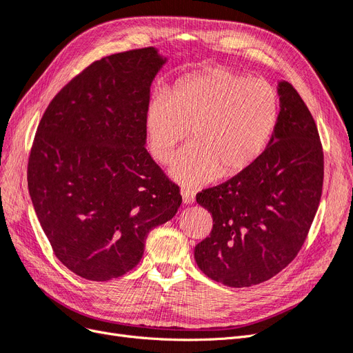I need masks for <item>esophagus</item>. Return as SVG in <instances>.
Wrapping results in <instances>:
<instances>
[{
  "instance_id": "1",
  "label": "esophagus",
  "mask_w": 353,
  "mask_h": 353,
  "mask_svg": "<svg viewBox=\"0 0 353 353\" xmlns=\"http://www.w3.org/2000/svg\"><path fill=\"white\" fill-rule=\"evenodd\" d=\"M182 201H184L185 204H192L194 201H196V192L190 188H184L182 190Z\"/></svg>"
}]
</instances>
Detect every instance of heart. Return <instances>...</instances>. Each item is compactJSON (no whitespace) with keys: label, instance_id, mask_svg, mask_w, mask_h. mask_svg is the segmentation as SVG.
Listing matches in <instances>:
<instances>
[{"label":"heart","instance_id":"b5f03b06","mask_svg":"<svg viewBox=\"0 0 353 353\" xmlns=\"http://www.w3.org/2000/svg\"><path fill=\"white\" fill-rule=\"evenodd\" d=\"M279 99L263 79L226 67L182 77L168 94L156 98L145 115L152 154L172 161L192 130L194 143L172 163L171 176L184 185H203L235 176L257 162L274 132Z\"/></svg>","mask_w":353,"mask_h":353}]
</instances>
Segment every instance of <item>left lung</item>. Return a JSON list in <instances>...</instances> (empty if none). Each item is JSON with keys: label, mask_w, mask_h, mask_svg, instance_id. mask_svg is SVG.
<instances>
[{"label": "left lung", "mask_w": 353, "mask_h": 353, "mask_svg": "<svg viewBox=\"0 0 353 353\" xmlns=\"http://www.w3.org/2000/svg\"><path fill=\"white\" fill-rule=\"evenodd\" d=\"M277 124L260 159L197 194L213 229L194 259L205 276L230 288L259 285L283 270L305 241L321 199L317 125L288 81L277 83Z\"/></svg>", "instance_id": "obj_1"}]
</instances>
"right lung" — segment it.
<instances>
[{"label": "right lung", "mask_w": 353, "mask_h": 353, "mask_svg": "<svg viewBox=\"0 0 353 353\" xmlns=\"http://www.w3.org/2000/svg\"><path fill=\"white\" fill-rule=\"evenodd\" d=\"M156 48L94 61L41 119L28 185L46 238L68 270L106 282L139 264L148 234L176 214L178 185L145 150Z\"/></svg>", "instance_id": "1"}]
</instances>
